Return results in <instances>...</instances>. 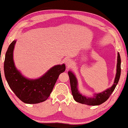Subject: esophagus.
<instances>
[{"instance_id":"obj_1","label":"esophagus","mask_w":128,"mask_h":128,"mask_svg":"<svg viewBox=\"0 0 128 128\" xmlns=\"http://www.w3.org/2000/svg\"><path fill=\"white\" fill-rule=\"evenodd\" d=\"M65 64H66V66H67L68 67L69 66H70L73 64V62L71 59H70V58H67L66 60L65 61Z\"/></svg>"}]
</instances>
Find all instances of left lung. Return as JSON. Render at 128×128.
<instances>
[{"instance_id": "obj_1", "label": "left lung", "mask_w": 128, "mask_h": 128, "mask_svg": "<svg viewBox=\"0 0 128 128\" xmlns=\"http://www.w3.org/2000/svg\"><path fill=\"white\" fill-rule=\"evenodd\" d=\"M68 75L70 77V84L71 87V91L72 96L74 97V100L76 102L82 104L88 105H99L105 102L108 100L109 96L114 91L116 86L118 84L121 75V58L119 53H117V62L116 74L114 78V81L113 84L111 87L106 89L102 92L94 93L93 94V97H87L84 95H82L80 93L78 89V81L74 73L71 70H69Z\"/></svg>"}]
</instances>
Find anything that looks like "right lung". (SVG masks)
I'll return each mask as SVG.
<instances>
[{
    "mask_svg": "<svg viewBox=\"0 0 128 128\" xmlns=\"http://www.w3.org/2000/svg\"><path fill=\"white\" fill-rule=\"evenodd\" d=\"M16 42L15 40L10 44L6 54L4 70L8 84L23 102L31 104L43 102L50 96L60 74L65 71L66 66H54L38 78H26L14 63L13 54Z\"/></svg>",
    "mask_w": 128,
    "mask_h": 128,
    "instance_id": "right-lung-1",
    "label": "right lung"
}]
</instances>
